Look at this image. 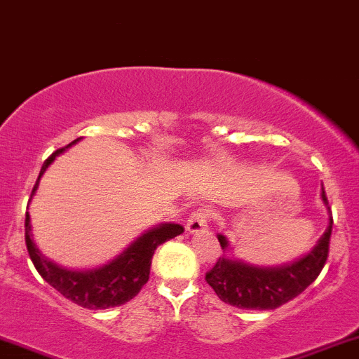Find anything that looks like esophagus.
I'll use <instances>...</instances> for the list:
<instances>
[{
    "label": "esophagus",
    "mask_w": 359,
    "mask_h": 359,
    "mask_svg": "<svg viewBox=\"0 0 359 359\" xmlns=\"http://www.w3.org/2000/svg\"><path fill=\"white\" fill-rule=\"evenodd\" d=\"M209 222H210V212L209 210H205V209L196 210L190 215V219H188V222H187L188 233H191V234L200 233V231L205 229Z\"/></svg>",
    "instance_id": "34e87169"
}]
</instances>
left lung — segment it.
I'll return each instance as SVG.
<instances>
[{
  "mask_svg": "<svg viewBox=\"0 0 359 359\" xmlns=\"http://www.w3.org/2000/svg\"><path fill=\"white\" fill-rule=\"evenodd\" d=\"M322 198L329 203L323 190ZM332 224L334 221L330 215L329 227L320 238L317 246L302 260L286 267L258 269L219 257L214 267L205 273L207 284L214 289L221 302L229 303L231 306L246 310H276L302 294L320 276L329 257ZM217 240L224 250L227 246L226 238L219 234Z\"/></svg>",
  "mask_w": 359,
  "mask_h": 359,
  "instance_id": "1",
  "label": "left lung"
}]
</instances>
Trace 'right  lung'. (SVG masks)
Here are the masks:
<instances>
[{
    "instance_id": "right-lung-1",
    "label": "right lung",
    "mask_w": 359,
    "mask_h": 359,
    "mask_svg": "<svg viewBox=\"0 0 359 359\" xmlns=\"http://www.w3.org/2000/svg\"><path fill=\"white\" fill-rule=\"evenodd\" d=\"M80 138L73 140L67 147L57 149L53 152L42 164L39 178L32 188V195L36 194L41 176L48 169V165L60 156L63 150L72 147ZM183 226L180 224H163L142 234L137 241H133L125 252L111 264L104 265L102 269L88 272H72L67 269L57 267L56 264L42 257V253L34 245L30 238V215L25 212V245L29 250L30 260L34 267L41 273L42 279L56 289L57 292L70 299L79 306L88 310H106L111 306H119L140 292V289L147 284L150 276V265H152L154 252L171 238H176L183 233Z\"/></svg>"
}]
</instances>
